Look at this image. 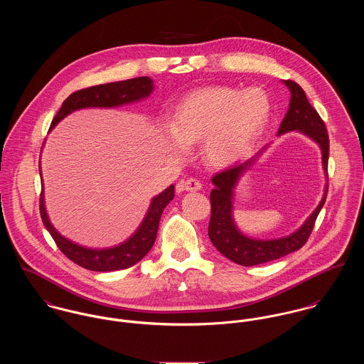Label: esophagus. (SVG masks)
Listing matches in <instances>:
<instances>
[{
    "label": "esophagus",
    "mask_w": 364,
    "mask_h": 364,
    "mask_svg": "<svg viewBox=\"0 0 364 364\" xmlns=\"http://www.w3.org/2000/svg\"><path fill=\"white\" fill-rule=\"evenodd\" d=\"M178 186L182 191H188V192H198V191L202 189V183L198 179H193V178H189L186 181H181L178 183Z\"/></svg>",
    "instance_id": "obj_1"
}]
</instances>
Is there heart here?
Segmentation results:
<instances>
[{
  "mask_svg": "<svg viewBox=\"0 0 364 364\" xmlns=\"http://www.w3.org/2000/svg\"><path fill=\"white\" fill-rule=\"evenodd\" d=\"M270 114L272 101L262 88L196 90L176 105L172 122L164 124V144L171 154L185 156L189 144L202 141L208 165L228 168L250 153Z\"/></svg>",
  "mask_w": 364,
  "mask_h": 364,
  "instance_id": "b5f03b06",
  "label": "heart"
}]
</instances>
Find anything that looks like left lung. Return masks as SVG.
Returning a JSON list of instances; mask_svg holds the SVG:
<instances>
[{
  "instance_id": "1",
  "label": "left lung",
  "mask_w": 364,
  "mask_h": 364,
  "mask_svg": "<svg viewBox=\"0 0 364 364\" xmlns=\"http://www.w3.org/2000/svg\"><path fill=\"white\" fill-rule=\"evenodd\" d=\"M290 91L289 110L279 127L277 136L289 132H299L312 140L321 150L322 169L325 173V186L322 199L314 208L306 221L291 234L280 238L258 240L245 235L238 228L234 220V196L235 189L242 176L254 168L260 156L270 147L272 143L264 144L254 156L242 162L217 173L211 182L214 189L210 192L211 217L208 224V237L217 251L238 264L254 266L264 262L279 259L294 251H299L309 240L314 228V223L326 200L328 193V156L329 139L325 124L316 110L309 102L304 90L294 81H282Z\"/></svg>"
}]
</instances>
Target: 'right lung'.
Listing matches in <instances>:
<instances>
[{"mask_svg":"<svg viewBox=\"0 0 364 364\" xmlns=\"http://www.w3.org/2000/svg\"><path fill=\"white\" fill-rule=\"evenodd\" d=\"M154 91V81L150 77H137L124 81H116L102 85H95L87 90L77 91L71 94L60 107L57 114L53 119L50 130H53L58 122H61L70 113L88 109V107H102L112 109L123 105L136 104L147 100ZM45 147V143H43ZM42 147V150H43ZM39 172L42 178V166L39 161ZM175 196V186L169 185L165 191L158 193L150 202L149 210L137 227V230L123 242L107 247V248H90L80 245L64 235H61L52 224L46 205H45V188L42 183L41 195V215L45 227L50 232L60 251L74 263L94 272H114L127 269L137 262L143 259L156 242L159 218L164 208Z\"/></svg>","mask_w":364,"mask_h":364,"instance_id":"1","label":"right lung"}]
</instances>
